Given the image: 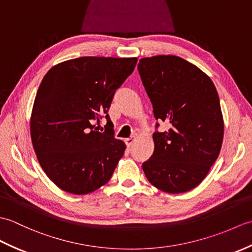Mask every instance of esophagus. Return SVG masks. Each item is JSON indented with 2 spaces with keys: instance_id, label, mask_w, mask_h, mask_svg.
<instances>
[{
  "instance_id": "34e87169",
  "label": "esophagus",
  "mask_w": 252,
  "mask_h": 252,
  "mask_svg": "<svg viewBox=\"0 0 252 252\" xmlns=\"http://www.w3.org/2000/svg\"><path fill=\"white\" fill-rule=\"evenodd\" d=\"M135 141H136V138L134 136L130 137V138H126V145L127 147H131V146H133V144L135 143Z\"/></svg>"
}]
</instances>
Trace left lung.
Listing matches in <instances>:
<instances>
[{"label":"left lung","mask_w":252,"mask_h":252,"mask_svg":"<svg viewBox=\"0 0 252 252\" xmlns=\"http://www.w3.org/2000/svg\"><path fill=\"white\" fill-rule=\"evenodd\" d=\"M137 69L155 118L170 126L154 133V153L143 163L144 173L160 190L189 191L206 178L222 147L217 89L205 72L179 56L144 57Z\"/></svg>","instance_id":"8db88e82"}]
</instances>
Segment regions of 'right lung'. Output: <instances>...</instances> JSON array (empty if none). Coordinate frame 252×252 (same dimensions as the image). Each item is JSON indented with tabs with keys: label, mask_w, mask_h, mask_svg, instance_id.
<instances>
[{
	"label": "right lung",
	"mask_w": 252,
	"mask_h": 252,
	"mask_svg": "<svg viewBox=\"0 0 252 252\" xmlns=\"http://www.w3.org/2000/svg\"><path fill=\"white\" fill-rule=\"evenodd\" d=\"M136 57L85 56L57 63L44 76L30 117L37 161L61 189L85 195L105 185L126 151L107 111ZM107 119L106 132L95 125Z\"/></svg>",
	"instance_id": "1"
}]
</instances>
